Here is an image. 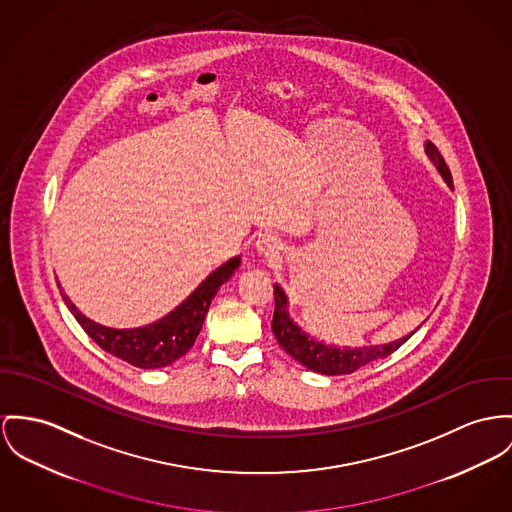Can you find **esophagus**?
I'll return each instance as SVG.
<instances>
[{
    "label": "esophagus",
    "mask_w": 512,
    "mask_h": 512,
    "mask_svg": "<svg viewBox=\"0 0 512 512\" xmlns=\"http://www.w3.org/2000/svg\"><path fill=\"white\" fill-rule=\"evenodd\" d=\"M255 249L265 257H276L280 253V241L271 234H261L255 241Z\"/></svg>",
    "instance_id": "obj_1"
}]
</instances>
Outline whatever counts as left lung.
Returning a JSON list of instances; mask_svg holds the SVG:
<instances>
[{
  "label": "left lung",
  "mask_w": 512,
  "mask_h": 512,
  "mask_svg": "<svg viewBox=\"0 0 512 512\" xmlns=\"http://www.w3.org/2000/svg\"><path fill=\"white\" fill-rule=\"evenodd\" d=\"M425 154L427 158L433 161L436 171L440 173V177L444 179V183L454 189L452 185V175L450 169L446 167L444 159L440 156V152L436 150L433 142H425ZM290 300L286 296V292L280 288V284H275V315H273V333H275L278 345L290 354L292 358H296L302 366H306L308 370L317 372V374H325V376H341V374H353L354 370L382 360L386 356L395 353L407 339H411L415 335V331L421 327H417L415 331L407 333L401 339H395L390 343H382V345H362V347H337V345H327L323 341H317L314 335L306 333L292 317H290Z\"/></svg>",
  "instance_id": "obj_1"
}]
</instances>
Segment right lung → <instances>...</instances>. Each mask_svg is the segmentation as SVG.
Instances as JSON below:
<instances>
[{"mask_svg":"<svg viewBox=\"0 0 512 512\" xmlns=\"http://www.w3.org/2000/svg\"><path fill=\"white\" fill-rule=\"evenodd\" d=\"M241 265V257H234L216 271L206 276L197 288L169 314L159 317L156 321L140 327L117 329L101 325L87 315L81 314L70 296L62 292V298L68 310L78 319L83 331L107 353L117 356L120 360L144 368L154 370L173 364L177 358L189 353L197 341L198 333L204 325L210 302L220 290L224 282H228ZM62 284L58 282V288Z\"/></svg>","mask_w":512,"mask_h":512,"instance_id":"add662e5","label":"right lung"}]
</instances>
